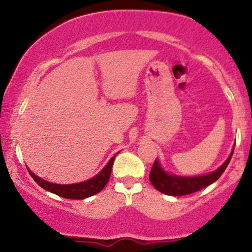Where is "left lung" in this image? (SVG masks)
<instances>
[{
	"mask_svg": "<svg viewBox=\"0 0 252 252\" xmlns=\"http://www.w3.org/2000/svg\"><path fill=\"white\" fill-rule=\"evenodd\" d=\"M233 149H235V147H233ZM233 149L231 154L228 155L226 161L219 168L209 173V174L199 176H181L170 174V173L163 168L160 161L156 158L152 169H150L149 180L156 189L167 195L181 196L198 192V190L205 189V187L213 184V182L220 178L224 170L226 169L231 158H232Z\"/></svg>",
	"mask_w": 252,
	"mask_h": 252,
	"instance_id": "left-lung-1",
	"label": "left lung"
}]
</instances>
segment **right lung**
Segmentation results:
<instances>
[{"instance_id": "obj_1", "label": "right lung", "mask_w": 252, "mask_h": 252, "mask_svg": "<svg viewBox=\"0 0 252 252\" xmlns=\"http://www.w3.org/2000/svg\"><path fill=\"white\" fill-rule=\"evenodd\" d=\"M118 154V153H117ZM115 154L109 160V162L105 164V167L100 170L99 173L94 178L89 179V180L78 182V184H71V185H60V184H54V182L46 181L43 179L39 178V176L34 174L31 169H28L32 178L35 180V182L39 185L40 187H42L43 189L48 190V192L54 193V194L63 196V198L66 199H77V200H80V199L89 198V196H92L97 193H99L105 185L108 184L110 175H111V169L112 164H114V160L116 158Z\"/></svg>"}]
</instances>
